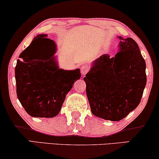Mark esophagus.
Masks as SVG:
<instances>
[{
    "label": "esophagus",
    "instance_id": "obj_1",
    "mask_svg": "<svg viewBox=\"0 0 159 159\" xmlns=\"http://www.w3.org/2000/svg\"><path fill=\"white\" fill-rule=\"evenodd\" d=\"M88 71H89V67L87 66H83L81 68V73L82 75H86V74L88 72Z\"/></svg>",
    "mask_w": 159,
    "mask_h": 159
}]
</instances>
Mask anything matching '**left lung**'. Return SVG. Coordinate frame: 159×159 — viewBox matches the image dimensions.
<instances>
[{"instance_id":"left-lung-1","label":"left lung","mask_w":159,"mask_h":159,"mask_svg":"<svg viewBox=\"0 0 159 159\" xmlns=\"http://www.w3.org/2000/svg\"><path fill=\"white\" fill-rule=\"evenodd\" d=\"M118 38V53L114 57L100 56L83 78L93 114L114 121L138 107L147 81L146 64L137 43L130 38Z\"/></svg>"}]
</instances>
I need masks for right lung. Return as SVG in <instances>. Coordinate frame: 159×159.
I'll use <instances>...</instances> for the list:
<instances>
[{
	"mask_svg": "<svg viewBox=\"0 0 159 159\" xmlns=\"http://www.w3.org/2000/svg\"><path fill=\"white\" fill-rule=\"evenodd\" d=\"M46 37L37 35L19 55L15 67L19 101L28 114L40 118L57 116L67 93L81 77L79 69L58 68L56 44Z\"/></svg>",
	"mask_w": 159,
	"mask_h": 159,
	"instance_id": "obj_1",
	"label": "right lung"
}]
</instances>
